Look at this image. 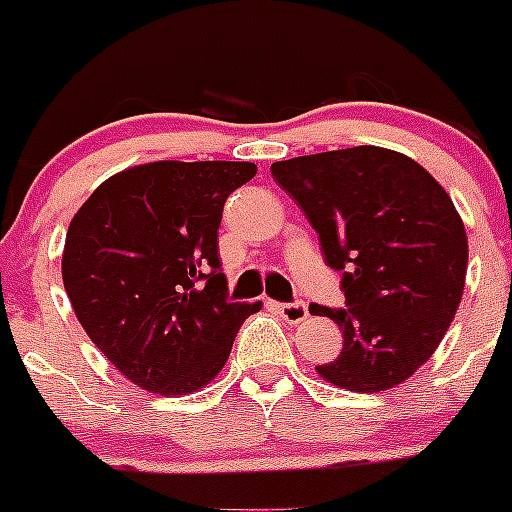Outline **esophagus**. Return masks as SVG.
<instances>
[{"label": "esophagus", "mask_w": 512, "mask_h": 512, "mask_svg": "<svg viewBox=\"0 0 512 512\" xmlns=\"http://www.w3.org/2000/svg\"><path fill=\"white\" fill-rule=\"evenodd\" d=\"M277 312H280V317L289 324H299L309 317V309L304 302H282L277 304Z\"/></svg>", "instance_id": "esophagus-1"}]
</instances>
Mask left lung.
Wrapping results in <instances>:
<instances>
[{
  "label": "left lung",
  "instance_id": "obj_1",
  "mask_svg": "<svg viewBox=\"0 0 512 512\" xmlns=\"http://www.w3.org/2000/svg\"><path fill=\"white\" fill-rule=\"evenodd\" d=\"M272 178L342 272L347 309L309 304L344 334L319 376L359 394L409 379L441 344L466 285L468 237L453 200L423 165L379 146L277 160Z\"/></svg>",
  "mask_w": 512,
  "mask_h": 512
}]
</instances>
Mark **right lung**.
I'll return each instance as SVG.
<instances>
[{
  "mask_svg": "<svg viewBox=\"0 0 512 512\" xmlns=\"http://www.w3.org/2000/svg\"><path fill=\"white\" fill-rule=\"evenodd\" d=\"M240 160H158L103 180L66 232L61 277L81 327L126 379L160 396L208 386L260 302H227L218 227L255 178Z\"/></svg>",
  "mask_w": 512,
  "mask_h": 512,
  "instance_id": "right-lung-1",
  "label": "right lung"
}]
</instances>
